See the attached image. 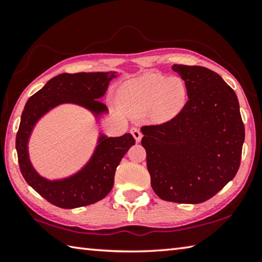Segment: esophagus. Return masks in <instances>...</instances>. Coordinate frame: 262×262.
<instances>
[{
	"mask_svg": "<svg viewBox=\"0 0 262 262\" xmlns=\"http://www.w3.org/2000/svg\"><path fill=\"white\" fill-rule=\"evenodd\" d=\"M132 135L134 136V139L136 142H140L142 139V133L140 132V129H137V128H132L130 129Z\"/></svg>",
	"mask_w": 262,
	"mask_h": 262,
	"instance_id": "esophagus-1",
	"label": "esophagus"
}]
</instances>
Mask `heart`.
<instances>
[{"label": "heart", "instance_id": "1", "mask_svg": "<svg viewBox=\"0 0 262 262\" xmlns=\"http://www.w3.org/2000/svg\"><path fill=\"white\" fill-rule=\"evenodd\" d=\"M117 99L127 115L141 117L150 110L154 120L166 122L183 111L187 100V85L179 76L145 73L121 84Z\"/></svg>", "mask_w": 262, "mask_h": 262}]
</instances>
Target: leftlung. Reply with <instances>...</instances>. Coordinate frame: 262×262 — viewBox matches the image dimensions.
I'll return each instance as SVG.
<instances>
[{"label":"left lung","mask_w":262,"mask_h":262,"mask_svg":"<svg viewBox=\"0 0 262 262\" xmlns=\"http://www.w3.org/2000/svg\"><path fill=\"white\" fill-rule=\"evenodd\" d=\"M188 101L171 121L142 127L151 187L162 200L201 203L231 181L241 165L245 128L236 92L200 66H172Z\"/></svg>","instance_id":"obj_1"}]
</instances>
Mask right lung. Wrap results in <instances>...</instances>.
Instances as JSON below:
<instances>
[{
  "instance_id": "obj_1",
  "label": "right lung",
  "mask_w": 262,
  "mask_h": 262,
  "mask_svg": "<svg viewBox=\"0 0 262 262\" xmlns=\"http://www.w3.org/2000/svg\"><path fill=\"white\" fill-rule=\"evenodd\" d=\"M118 76V72L64 73L50 79L26 101L16 136L20 172L26 183L52 205L74 209L104 199L113 187L121 158L135 140L129 133L118 137L98 133L94 152L79 170L62 178L48 179L35 170L30 159L29 142L35 125L53 108L64 104L83 107L99 122L108 114L101 100L111 81Z\"/></svg>"
}]
</instances>
